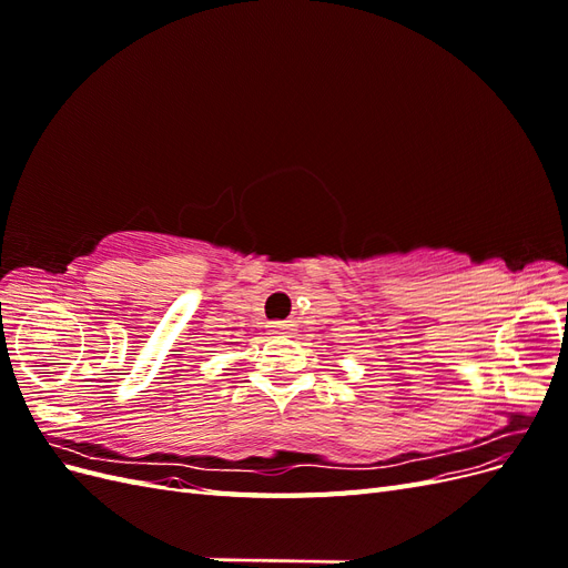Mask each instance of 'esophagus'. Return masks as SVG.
<instances>
[{"label":"esophagus","instance_id":"obj_1","mask_svg":"<svg viewBox=\"0 0 568 568\" xmlns=\"http://www.w3.org/2000/svg\"><path fill=\"white\" fill-rule=\"evenodd\" d=\"M294 326H296V324L291 322V320H288V322H272V329H270V332H272V334H288L291 329H294Z\"/></svg>","mask_w":568,"mask_h":568}]
</instances>
